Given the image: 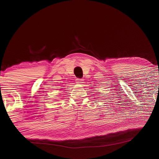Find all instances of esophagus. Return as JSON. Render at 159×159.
<instances>
[{
	"label": "esophagus",
	"instance_id": "34e87169",
	"mask_svg": "<svg viewBox=\"0 0 159 159\" xmlns=\"http://www.w3.org/2000/svg\"><path fill=\"white\" fill-rule=\"evenodd\" d=\"M83 81H84L83 79H76V82L79 84H82L83 83Z\"/></svg>",
	"mask_w": 159,
	"mask_h": 159
}]
</instances>
